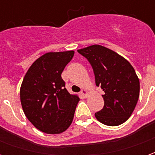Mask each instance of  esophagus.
<instances>
[{
  "instance_id": "obj_1",
  "label": "esophagus",
  "mask_w": 155,
  "mask_h": 155,
  "mask_svg": "<svg viewBox=\"0 0 155 155\" xmlns=\"http://www.w3.org/2000/svg\"><path fill=\"white\" fill-rule=\"evenodd\" d=\"M81 94L82 95V96H83V97L85 98L86 96H87V94H88L87 91H86V90H82V91H81Z\"/></svg>"
}]
</instances>
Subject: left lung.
I'll list each match as a JSON object with an SVG mask.
<instances>
[{"label": "left lung", "instance_id": "1", "mask_svg": "<svg viewBox=\"0 0 155 155\" xmlns=\"http://www.w3.org/2000/svg\"><path fill=\"white\" fill-rule=\"evenodd\" d=\"M94 71L95 84L104 92V104L94 115L101 123L117 126L133 113L140 96V81L130 62L110 49L94 45L78 50Z\"/></svg>", "mask_w": 155, "mask_h": 155}]
</instances>
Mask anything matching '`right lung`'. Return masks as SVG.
<instances>
[{
    "mask_svg": "<svg viewBox=\"0 0 155 155\" xmlns=\"http://www.w3.org/2000/svg\"><path fill=\"white\" fill-rule=\"evenodd\" d=\"M74 52H49L29 68L21 87V102L26 118L46 134H61L72 123L80 99L65 89L61 74Z\"/></svg>",
    "mask_w": 155,
    "mask_h": 155,
    "instance_id": "obj_1",
    "label": "right lung"
}]
</instances>
